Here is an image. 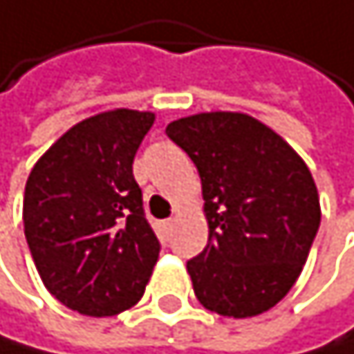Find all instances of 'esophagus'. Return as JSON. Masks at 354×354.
<instances>
[{
    "instance_id": "obj_1",
    "label": "esophagus",
    "mask_w": 354,
    "mask_h": 354,
    "mask_svg": "<svg viewBox=\"0 0 354 354\" xmlns=\"http://www.w3.org/2000/svg\"><path fill=\"white\" fill-rule=\"evenodd\" d=\"M162 227H164V229H171V227H173V218L164 221V223H162Z\"/></svg>"
}]
</instances>
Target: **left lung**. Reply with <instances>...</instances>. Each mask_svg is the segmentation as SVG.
Listing matches in <instances>:
<instances>
[{"label":"left lung","instance_id":"obj_1","mask_svg":"<svg viewBox=\"0 0 354 354\" xmlns=\"http://www.w3.org/2000/svg\"><path fill=\"white\" fill-rule=\"evenodd\" d=\"M166 136L203 188L207 246L188 261L198 303L229 318L263 314L299 279L318 234L309 168L270 127L238 112L179 118Z\"/></svg>","mask_w":354,"mask_h":354}]
</instances>
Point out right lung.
<instances>
[{"mask_svg":"<svg viewBox=\"0 0 354 354\" xmlns=\"http://www.w3.org/2000/svg\"><path fill=\"white\" fill-rule=\"evenodd\" d=\"M151 112L112 110L71 127L36 162L23 225L45 288L68 309L106 318L136 305L160 255L133 158Z\"/></svg>","mask_w":354,"mask_h":354,"instance_id":"obj_1","label":"right lung"}]
</instances>
